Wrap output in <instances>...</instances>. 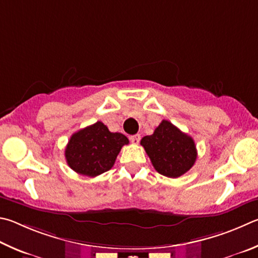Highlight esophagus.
Returning a JSON list of instances; mask_svg holds the SVG:
<instances>
[{
  "instance_id": "esophagus-1",
  "label": "esophagus",
  "mask_w": 258,
  "mask_h": 258,
  "mask_svg": "<svg viewBox=\"0 0 258 258\" xmlns=\"http://www.w3.org/2000/svg\"><path fill=\"white\" fill-rule=\"evenodd\" d=\"M130 142L133 144H138L141 142V135H133V136H130Z\"/></svg>"
}]
</instances>
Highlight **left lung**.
Here are the masks:
<instances>
[{
	"label": "left lung",
	"mask_w": 258,
	"mask_h": 258,
	"mask_svg": "<svg viewBox=\"0 0 258 258\" xmlns=\"http://www.w3.org/2000/svg\"><path fill=\"white\" fill-rule=\"evenodd\" d=\"M154 169L169 178H178L192 168L197 159L194 139L168 120H163L151 136L141 141Z\"/></svg>",
	"instance_id": "left-lung-1"
}]
</instances>
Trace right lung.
<instances>
[{"label": "right lung", "mask_w": 258, "mask_h": 258, "mask_svg": "<svg viewBox=\"0 0 258 258\" xmlns=\"http://www.w3.org/2000/svg\"><path fill=\"white\" fill-rule=\"evenodd\" d=\"M129 141L120 133H111L101 121L72 135L66 147V160L75 172L96 177L110 170L122 146Z\"/></svg>", "instance_id": "obj_1"}]
</instances>
